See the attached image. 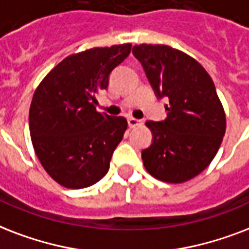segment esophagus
<instances>
[{
    "label": "esophagus",
    "mask_w": 249,
    "mask_h": 249,
    "mask_svg": "<svg viewBox=\"0 0 249 249\" xmlns=\"http://www.w3.org/2000/svg\"><path fill=\"white\" fill-rule=\"evenodd\" d=\"M127 122H128V126H130L131 128H134V127H138L142 124V121H140V119L132 118V117H128V118H127Z\"/></svg>",
    "instance_id": "obj_1"
}]
</instances>
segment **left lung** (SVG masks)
Wrapping results in <instances>:
<instances>
[{
	"label": "left lung",
	"mask_w": 249,
	"mask_h": 249,
	"mask_svg": "<svg viewBox=\"0 0 249 249\" xmlns=\"http://www.w3.org/2000/svg\"><path fill=\"white\" fill-rule=\"evenodd\" d=\"M132 54L156 97L169 100L166 118L145 122L152 144L142 151L144 166L163 182L190 180L214 159L226 130L214 83L197 61L170 46L140 44Z\"/></svg>",
	"instance_id": "1"
}]
</instances>
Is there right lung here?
Here are the masks:
<instances>
[{
  "instance_id": "right-lung-1",
  "label": "right lung",
  "mask_w": 249,
  "mask_h": 249,
  "mask_svg": "<svg viewBox=\"0 0 249 249\" xmlns=\"http://www.w3.org/2000/svg\"><path fill=\"white\" fill-rule=\"evenodd\" d=\"M131 44L69 55L35 90L30 132L46 173L67 188H86L107 175L127 128L123 117L96 111L94 94L107 89Z\"/></svg>"
}]
</instances>
